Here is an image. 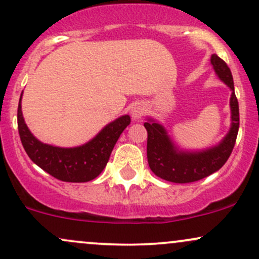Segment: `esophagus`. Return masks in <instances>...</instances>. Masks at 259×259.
I'll return each instance as SVG.
<instances>
[{
    "instance_id": "obj_1",
    "label": "esophagus",
    "mask_w": 259,
    "mask_h": 259,
    "mask_svg": "<svg viewBox=\"0 0 259 259\" xmlns=\"http://www.w3.org/2000/svg\"><path fill=\"white\" fill-rule=\"evenodd\" d=\"M145 111H146V108H145L144 105H141V103H135V105L132 107V111H130V114H132L133 119L138 120V119H140V118L142 117V115H144Z\"/></svg>"
}]
</instances>
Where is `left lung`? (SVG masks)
Listing matches in <instances>:
<instances>
[{
	"label": "left lung",
	"mask_w": 259,
	"mask_h": 259,
	"mask_svg": "<svg viewBox=\"0 0 259 259\" xmlns=\"http://www.w3.org/2000/svg\"><path fill=\"white\" fill-rule=\"evenodd\" d=\"M214 73L231 90V123L227 135L214 146L203 150H184L175 144L165 126L148 117L144 126L147 130V160L151 170L163 180L177 184L194 183L215 173L225 164L233 152L239 132V102L235 96L230 68L217 55L210 56Z\"/></svg>",
	"instance_id": "left-lung-1"
}]
</instances>
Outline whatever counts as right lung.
Returning <instances> with one entry per match:
<instances>
[{
	"instance_id": "obj_1",
	"label": "right lung",
	"mask_w": 259,
	"mask_h": 259,
	"mask_svg": "<svg viewBox=\"0 0 259 259\" xmlns=\"http://www.w3.org/2000/svg\"><path fill=\"white\" fill-rule=\"evenodd\" d=\"M22 97L23 92L18 105V130L25 152L46 173L67 183H86L99 177L121 133L130 124L129 115H121L107 124L84 145L76 147L53 146L41 142L29 130L23 117Z\"/></svg>"
}]
</instances>
